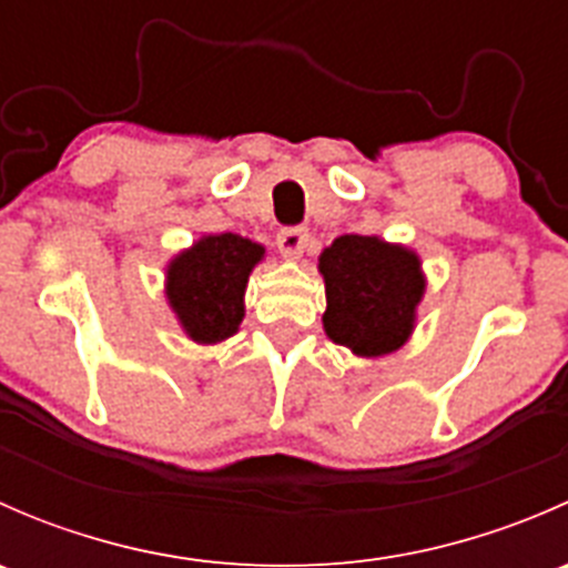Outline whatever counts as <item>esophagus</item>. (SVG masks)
Here are the masks:
<instances>
[{
	"label": "esophagus",
	"mask_w": 568,
	"mask_h": 568,
	"mask_svg": "<svg viewBox=\"0 0 568 568\" xmlns=\"http://www.w3.org/2000/svg\"><path fill=\"white\" fill-rule=\"evenodd\" d=\"M307 242H311V233H307V227H283V231L277 233V247L283 255H302L307 247Z\"/></svg>",
	"instance_id": "34e87169"
}]
</instances>
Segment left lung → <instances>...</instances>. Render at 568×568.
<instances>
[{"label":"left lung","instance_id":"1","mask_svg":"<svg viewBox=\"0 0 568 568\" xmlns=\"http://www.w3.org/2000/svg\"><path fill=\"white\" fill-rule=\"evenodd\" d=\"M324 329L359 357L390 354L409 337L423 296L420 261L376 236H341L321 255Z\"/></svg>","mask_w":568,"mask_h":568}]
</instances>
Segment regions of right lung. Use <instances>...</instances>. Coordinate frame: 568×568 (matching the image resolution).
<instances>
[{
    "label": "right lung",
    "instance_id": "obj_1",
    "mask_svg": "<svg viewBox=\"0 0 568 568\" xmlns=\"http://www.w3.org/2000/svg\"><path fill=\"white\" fill-rule=\"evenodd\" d=\"M263 247L236 233L205 236L168 268V300L197 343L231 337L244 318V288Z\"/></svg>",
    "mask_w": 568,
    "mask_h": 568
}]
</instances>
